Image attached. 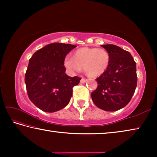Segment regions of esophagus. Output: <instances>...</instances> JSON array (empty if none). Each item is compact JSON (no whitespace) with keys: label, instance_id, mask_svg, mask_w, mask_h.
Instances as JSON below:
<instances>
[{"label":"esophagus","instance_id":"1","mask_svg":"<svg viewBox=\"0 0 157 157\" xmlns=\"http://www.w3.org/2000/svg\"><path fill=\"white\" fill-rule=\"evenodd\" d=\"M87 82V79H86L82 78V79H81V80H80V83L84 84V83H85V82Z\"/></svg>","mask_w":157,"mask_h":157}]
</instances>
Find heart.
I'll return each instance as SVG.
<instances>
[{
	"mask_svg": "<svg viewBox=\"0 0 157 157\" xmlns=\"http://www.w3.org/2000/svg\"><path fill=\"white\" fill-rule=\"evenodd\" d=\"M110 62V55L104 48L85 47L77 50L74 57L66 56L63 65L71 73H79L84 67V71L91 77H98L104 73Z\"/></svg>",
	"mask_w": 157,
	"mask_h": 157,
	"instance_id": "b5f03b06",
	"label": "heart"
}]
</instances>
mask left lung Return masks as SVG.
<instances>
[{"label":"left lung","mask_w":157,"mask_h":157,"mask_svg":"<svg viewBox=\"0 0 157 157\" xmlns=\"http://www.w3.org/2000/svg\"><path fill=\"white\" fill-rule=\"evenodd\" d=\"M109 53L110 62L96 79L98 87L91 93L94 104L107 111H115L128 104L137 85L136 65L129 52L113 44L101 45Z\"/></svg>","instance_id":"1"}]
</instances>
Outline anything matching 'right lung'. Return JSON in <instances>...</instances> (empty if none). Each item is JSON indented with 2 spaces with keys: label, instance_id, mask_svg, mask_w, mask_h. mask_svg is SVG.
Segmentation results:
<instances>
[{
  "label": "right lung",
  "instance_id": "obj_1",
  "mask_svg": "<svg viewBox=\"0 0 157 157\" xmlns=\"http://www.w3.org/2000/svg\"><path fill=\"white\" fill-rule=\"evenodd\" d=\"M76 46L52 43L37 50L29 61L25 83L28 97L45 112H55L67 105L73 87L81 78L65 73L63 59Z\"/></svg>",
  "mask_w": 157,
  "mask_h": 157
}]
</instances>
